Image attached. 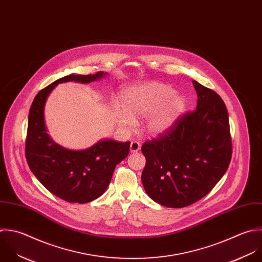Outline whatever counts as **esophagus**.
Segmentation results:
<instances>
[{"mask_svg": "<svg viewBox=\"0 0 262 262\" xmlns=\"http://www.w3.org/2000/svg\"><path fill=\"white\" fill-rule=\"evenodd\" d=\"M140 148H141V145H140L139 142L134 141V142L130 143V146H129L130 152H138L140 150Z\"/></svg>", "mask_w": 262, "mask_h": 262, "instance_id": "obj_1", "label": "esophagus"}]
</instances>
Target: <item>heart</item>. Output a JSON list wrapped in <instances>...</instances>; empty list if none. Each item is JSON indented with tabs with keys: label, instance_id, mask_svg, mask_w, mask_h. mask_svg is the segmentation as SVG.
I'll use <instances>...</instances> for the list:
<instances>
[{
	"label": "heart",
	"instance_id": "b5f03b06",
	"mask_svg": "<svg viewBox=\"0 0 262 262\" xmlns=\"http://www.w3.org/2000/svg\"><path fill=\"white\" fill-rule=\"evenodd\" d=\"M123 110L114 106L112 115L124 130L135 126V120L150 116L148 130L160 135L171 128L186 109V100L166 84L151 82L128 89L122 96Z\"/></svg>",
	"mask_w": 262,
	"mask_h": 262
}]
</instances>
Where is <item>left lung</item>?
<instances>
[{
    "label": "left lung",
    "mask_w": 262,
    "mask_h": 262,
    "mask_svg": "<svg viewBox=\"0 0 262 262\" xmlns=\"http://www.w3.org/2000/svg\"><path fill=\"white\" fill-rule=\"evenodd\" d=\"M198 101L193 112L142 146V182L155 202L182 208L206 196L226 173L232 158L229 114L214 91L193 80Z\"/></svg>",
    "instance_id": "1"
}]
</instances>
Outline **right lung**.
<instances>
[{
	"instance_id": "1",
	"label": "right lung",
	"mask_w": 262,
	"mask_h": 262,
	"mask_svg": "<svg viewBox=\"0 0 262 262\" xmlns=\"http://www.w3.org/2000/svg\"><path fill=\"white\" fill-rule=\"evenodd\" d=\"M105 74L99 71L95 74H70L59 78L38 92L29 110L25 141L28 166L48 191L70 203L83 204L99 198L108 188L115 166L128 155L130 143L102 140L85 150L65 149L47 134L45 104L58 83H89Z\"/></svg>"
}]
</instances>
